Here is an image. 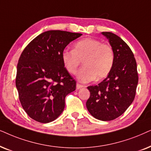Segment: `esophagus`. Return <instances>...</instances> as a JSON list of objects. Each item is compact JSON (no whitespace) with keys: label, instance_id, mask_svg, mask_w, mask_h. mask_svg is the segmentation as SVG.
I'll return each mask as SVG.
<instances>
[{"label":"esophagus","instance_id":"obj_1","mask_svg":"<svg viewBox=\"0 0 151 151\" xmlns=\"http://www.w3.org/2000/svg\"><path fill=\"white\" fill-rule=\"evenodd\" d=\"M83 88V86L81 85V84H79V83H77V89L79 90V89H81V88Z\"/></svg>","mask_w":151,"mask_h":151}]
</instances>
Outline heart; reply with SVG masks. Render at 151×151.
<instances>
[{"mask_svg":"<svg viewBox=\"0 0 151 151\" xmlns=\"http://www.w3.org/2000/svg\"><path fill=\"white\" fill-rule=\"evenodd\" d=\"M61 59L64 67L71 74L77 72L83 61L84 66L78 72L77 78L87 83L95 78L101 80L107 77L113 66L114 52L110 44L86 38L74 43L73 50H64Z\"/></svg>","mask_w":151,"mask_h":151,"instance_id":"obj_1","label":"heart"}]
</instances>
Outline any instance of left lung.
Instances as JSON below:
<instances>
[{"instance_id": "left-lung-1", "label": "left lung", "mask_w": 151, "mask_h": 151, "mask_svg": "<svg viewBox=\"0 0 151 151\" xmlns=\"http://www.w3.org/2000/svg\"><path fill=\"white\" fill-rule=\"evenodd\" d=\"M102 35L113 48L114 64L103 81L88 87L90 96L86 107L96 119L111 121L121 116L133 101L138 73L134 55L126 42L112 32H104Z\"/></svg>"}]
</instances>
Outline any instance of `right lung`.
<instances>
[{"instance_id":"right-lung-1","label":"right lung","mask_w":151,"mask_h":151,"mask_svg":"<svg viewBox=\"0 0 151 151\" xmlns=\"http://www.w3.org/2000/svg\"><path fill=\"white\" fill-rule=\"evenodd\" d=\"M80 33L50 30L34 39L20 56L16 86L21 106L40 123L55 120L63 111L65 98L76 81L64 67L61 54Z\"/></svg>"}]
</instances>
